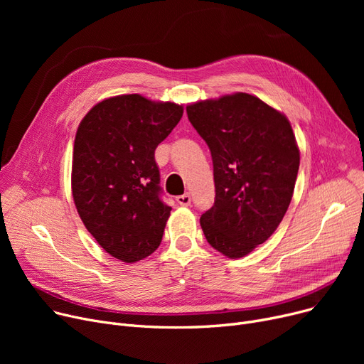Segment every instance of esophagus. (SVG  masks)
Returning <instances> with one entry per match:
<instances>
[{"mask_svg": "<svg viewBox=\"0 0 364 364\" xmlns=\"http://www.w3.org/2000/svg\"><path fill=\"white\" fill-rule=\"evenodd\" d=\"M177 203L178 205H181V206H188L190 203H192V198H190V195L188 193H184V195H180V196H177Z\"/></svg>", "mask_w": 364, "mask_h": 364, "instance_id": "obj_1", "label": "esophagus"}]
</instances>
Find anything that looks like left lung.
I'll return each instance as SVG.
<instances>
[{
	"mask_svg": "<svg viewBox=\"0 0 364 364\" xmlns=\"http://www.w3.org/2000/svg\"><path fill=\"white\" fill-rule=\"evenodd\" d=\"M211 150L215 202L200 217L214 250L242 258L269 239L292 200L299 149L283 113L236 92L186 107Z\"/></svg>",
	"mask_w": 364,
	"mask_h": 364,
	"instance_id": "left-lung-1",
	"label": "left lung"
}]
</instances>
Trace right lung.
<instances>
[{
	"instance_id": "1",
	"label": "right lung",
	"mask_w": 364,
	"mask_h": 364,
	"mask_svg": "<svg viewBox=\"0 0 364 364\" xmlns=\"http://www.w3.org/2000/svg\"><path fill=\"white\" fill-rule=\"evenodd\" d=\"M183 106L124 94L95 105L76 131L72 196L87 230L112 257L137 262L158 250L171 213L155 150Z\"/></svg>"
}]
</instances>
